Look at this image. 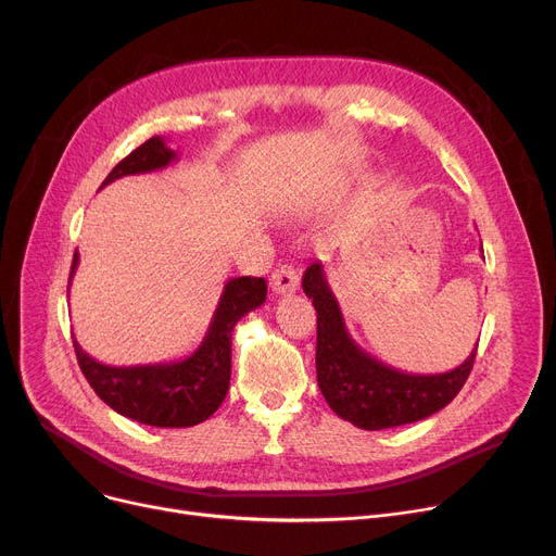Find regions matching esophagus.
<instances>
[{"label": "esophagus", "instance_id": "1", "mask_svg": "<svg viewBox=\"0 0 556 556\" xmlns=\"http://www.w3.org/2000/svg\"><path fill=\"white\" fill-rule=\"evenodd\" d=\"M273 290L277 295H288V293H295V290L300 288V275L293 266H279L275 273H273Z\"/></svg>", "mask_w": 556, "mask_h": 556}]
</instances>
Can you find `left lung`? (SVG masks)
<instances>
[{
	"label": "left lung",
	"mask_w": 556,
	"mask_h": 556,
	"mask_svg": "<svg viewBox=\"0 0 556 556\" xmlns=\"http://www.w3.org/2000/svg\"><path fill=\"white\" fill-rule=\"evenodd\" d=\"M302 288L317 311V386L340 419L363 430L415 424L446 407L469 378L478 344L451 371L405 374L363 352L349 336L323 263L306 268Z\"/></svg>",
	"instance_id": "1"
}]
</instances>
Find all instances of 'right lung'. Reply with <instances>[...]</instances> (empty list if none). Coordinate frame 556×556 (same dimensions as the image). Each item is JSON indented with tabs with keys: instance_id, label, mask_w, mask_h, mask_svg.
<instances>
[{
	"instance_id": "add662e5",
	"label": "right lung",
	"mask_w": 556,
	"mask_h": 556,
	"mask_svg": "<svg viewBox=\"0 0 556 556\" xmlns=\"http://www.w3.org/2000/svg\"><path fill=\"white\" fill-rule=\"evenodd\" d=\"M175 157L178 155L168 149L162 137H151L116 164L101 187L124 178V175L160 170ZM78 258L76 250L70 286L78 268ZM266 295L268 286L263 277L229 279L207 333L195 352L182 361L114 367L87 356L76 340L74 352L87 383L114 413L155 428H189L210 419L218 410L229 390L231 331L243 315L266 302Z\"/></svg>"
}]
</instances>
